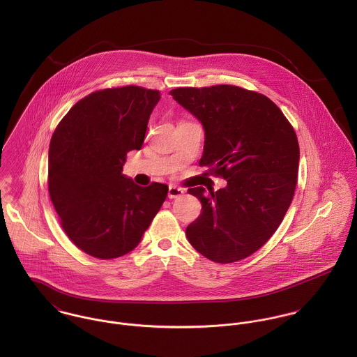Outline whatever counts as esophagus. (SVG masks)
Wrapping results in <instances>:
<instances>
[{"label": "esophagus", "instance_id": "esophagus-1", "mask_svg": "<svg viewBox=\"0 0 357 357\" xmlns=\"http://www.w3.org/2000/svg\"><path fill=\"white\" fill-rule=\"evenodd\" d=\"M183 193H185V190L182 188H178L174 185H171L168 189V197L169 198L181 197Z\"/></svg>", "mask_w": 357, "mask_h": 357}]
</instances>
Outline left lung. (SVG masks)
I'll list each match as a JSON object with an SVG mask.
<instances>
[{"mask_svg": "<svg viewBox=\"0 0 357 357\" xmlns=\"http://www.w3.org/2000/svg\"><path fill=\"white\" fill-rule=\"evenodd\" d=\"M169 94L204 126L199 165L227 181L209 195L201 186L188 190L202 206L186 237L215 263L242 260L273 237L290 206L300 160L296 131L268 97L238 86Z\"/></svg>", "mask_w": 357, "mask_h": 357, "instance_id": "8db88e82", "label": "left lung"}]
</instances>
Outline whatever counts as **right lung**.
I'll list each match as a JSON object with an SVG mask.
<instances>
[{
    "instance_id": "add662e5",
    "label": "right lung",
    "mask_w": 357,
    "mask_h": 357,
    "mask_svg": "<svg viewBox=\"0 0 357 357\" xmlns=\"http://www.w3.org/2000/svg\"><path fill=\"white\" fill-rule=\"evenodd\" d=\"M159 100V90L141 86L97 90L52 135L49 196L66 234L93 257L131 252L167 198V185L141 188L121 174L127 153L142 148Z\"/></svg>"
}]
</instances>
